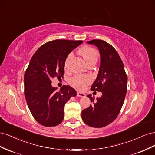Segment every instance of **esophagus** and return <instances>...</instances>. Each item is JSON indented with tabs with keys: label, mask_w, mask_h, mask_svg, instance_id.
<instances>
[{
	"label": "esophagus",
	"mask_w": 155,
	"mask_h": 155,
	"mask_svg": "<svg viewBox=\"0 0 155 155\" xmlns=\"http://www.w3.org/2000/svg\"><path fill=\"white\" fill-rule=\"evenodd\" d=\"M77 96H78V97H85V96H86V95L85 94H83V93L79 92H77Z\"/></svg>",
	"instance_id": "34e87169"
}]
</instances>
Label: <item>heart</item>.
Segmentation results:
<instances>
[{"label":"heart","instance_id":"obj_1","mask_svg":"<svg viewBox=\"0 0 155 155\" xmlns=\"http://www.w3.org/2000/svg\"><path fill=\"white\" fill-rule=\"evenodd\" d=\"M79 54L86 61L89 65L91 63H96L98 58L97 51L91 46H84L79 50ZM72 57V54H69L64 61V67L65 69L68 68L70 59ZM70 85L78 90H83L92 82V78L88 75H76L70 79Z\"/></svg>","mask_w":155,"mask_h":155}]
</instances>
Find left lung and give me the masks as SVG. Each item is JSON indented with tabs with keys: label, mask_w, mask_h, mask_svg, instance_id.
<instances>
[{
	"label": "left lung",
	"mask_w": 155,
	"mask_h": 155,
	"mask_svg": "<svg viewBox=\"0 0 155 155\" xmlns=\"http://www.w3.org/2000/svg\"><path fill=\"white\" fill-rule=\"evenodd\" d=\"M87 43L94 44L100 50L99 72L91 90L101 92L102 96L96 101L91 94L87 96L92 105L83 110L81 118L87 125L100 128L112 123L120 113L127 92V76L122 61L113 46L101 39Z\"/></svg>",
	"instance_id": "left-lung-1"
}]
</instances>
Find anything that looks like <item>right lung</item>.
<instances>
[{
    "label": "right lung",
    "instance_id": "1",
    "mask_svg": "<svg viewBox=\"0 0 155 155\" xmlns=\"http://www.w3.org/2000/svg\"><path fill=\"white\" fill-rule=\"evenodd\" d=\"M82 41L57 39L42 45L33 55L24 77L25 96L34 119L45 127H54L64 118V107L76 91L69 85L60 91L51 87V79L62 78L67 55Z\"/></svg>",
    "mask_w": 155,
    "mask_h": 155
}]
</instances>
